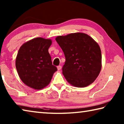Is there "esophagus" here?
Here are the masks:
<instances>
[{
  "label": "esophagus",
  "instance_id": "obj_1",
  "mask_svg": "<svg viewBox=\"0 0 124 124\" xmlns=\"http://www.w3.org/2000/svg\"><path fill=\"white\" fill-rule=\"evenodd\" d=\"M57 70H61L62 67H61V66H57Z\"/></svg>",
  "mask_w": 124,
  "mask_h": 124
}]
</instances>
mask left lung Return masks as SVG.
Segmentation results:
<instances>
[{
    "label": "left lung",
    "instance_id": "1",
    "mask_svg": "<svg viewBox=\"0 0 124 124\" xmlns=\"http://www.w3.org/2000/svg\"><path fill=\"white\" fill-rule=\"evenodd\" d=\"M56 40L66 57L62 73L67 81L77 87L91 84L102 68L101 51L97 42L79 32L58 36Z\"/></svg>",
    "mask_w": 124,
    "mask_h": 124
}]
</instances>
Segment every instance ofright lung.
Listing matches in <instances>:
<instances>
[{"label":"right lung","mask_w":124,"mask_h":124,"mask_svg":"<svg viewBox=\"0 0 124 124\" xmlns=\"http://www.w3.org/2000/svg\"><path fill=\"white\" fill-rule=\"evenodd\" d=\"M51 44V39L39 37L26 42L20 47L16 58V68L25 85L41 90L50 84L57 70L52 65L48 51Z\"/></svg>","instance_id":"obj_1"}]
</instances>
